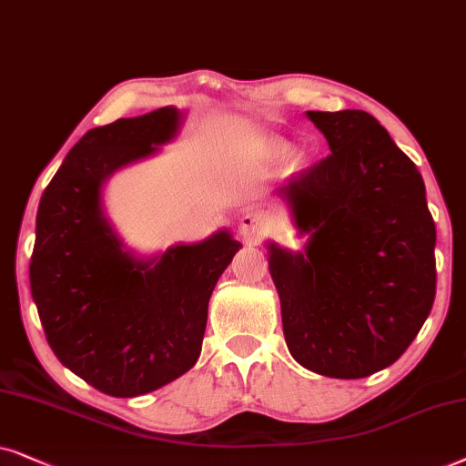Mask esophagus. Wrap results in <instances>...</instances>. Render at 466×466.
<instances>
[{"instance_id":"1","label":"esophagus","mask_w":466,"mask_h":466,"mask_svg":"<svg viewBox=\"0 0 466 466\" xmlns=\"http://www.w3.org/2000/svg\"><path fill=\"white\" fill-rule=\"evenodd\" d=\"M266 219L259 213H245L238 221V234L243 237L245 243H258L262 238V234H266Z\"/></svg>"}]
</instances>
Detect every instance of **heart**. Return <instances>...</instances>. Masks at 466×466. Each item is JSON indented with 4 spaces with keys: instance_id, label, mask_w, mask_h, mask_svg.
Masks as SVG:
<instances>
[{
    "instance_id": "1",
    "label": "heart",
    "mask_w": 466,
    "mask_h": 466,
    "mask_svg": "<svg viewBox=\"0 0 466 466\" xmlns=\"http://www.w3.org/2000/svg\"><path fill=\"white\" fill-rule=\"evenodd\" d=\"M272 155H275V157H283V155H288V145H283V142H275V145H272Z\"/></svg>"
}]
</instances>
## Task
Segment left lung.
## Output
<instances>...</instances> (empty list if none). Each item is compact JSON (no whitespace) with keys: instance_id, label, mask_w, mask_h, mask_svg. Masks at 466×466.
Returning a JSON list of instances; mask_svg holds the SVG:
<instances>
[{"instance_id":"obj_1","label":"left lung","mask_w":466,"mask_h":466,"mask_svg":"<svg viewBox=\"0 0 466 466\" xmlns=\"http://www.w3.org/2000/svg\"><path fill=\"white\" fill-rule=\"evenodd\" d=\"M309 119L330 155L279 189L305 253L268 243L283 334L298 364L334 380L390 367L418 337L437 291V229L415 164L364 110Z\"/></svg>"}]
</instances>
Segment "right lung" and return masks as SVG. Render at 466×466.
Here are the masks:
<instances>
[{"label": "right lung", "mask_w": 466, "mask_h": 466, "mask_svg": "<svg viewBox=\"0 0 466 466\" xmlns=\"http://www.w3.org/2000/svg\"><path fill=\"white\" fill-rule=\"evenodd\" d=\"M175 106L89 129L42 194L29 264L46 340L99 392L132 399L187 373L200 358L208 300L240 247L228 229L140 259L104 215L115 170L172 140Z\"/></svg>", "instance_id": "right-lung-1"}]
</instances>
